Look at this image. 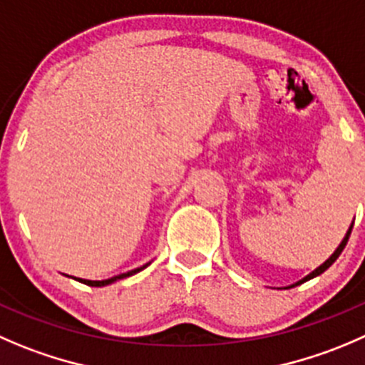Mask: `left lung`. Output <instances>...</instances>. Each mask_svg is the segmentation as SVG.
Wrapping results in <instances>:
<instances>
[{
  "label": "left lung",
  "mask_w": 365,
  "mask_h": 365,
  "mask_svg": "<svg viewBox=\"0 0 365 365\" xmlns=\"http://www.w3.org/2000/svg\"><path fill=\"white\" fill-rule=\"evenodd\" d=\"M351 230H353V222H351V226H349V230H348V232H346V235H344V239H342V242L339 244V247H337V250H335L334 253H331V257L328 258V260L324 262V264H321L319 267H317V269H314V271L310 272V274H307V277L303 278V280L296 282L294 285H299V284H303V282L310 280V278H316V277H319L321 272H324V271H327V269L330 267V265L334 264L335 260H337V258H339V255H341V253H342V250H344V247H346V244H348V239H349V235H351ZM294 285H291V287H294ZM291 287H289V289H291Z\"/></svg>",
  "instance_id": "1"
}]
</instances>
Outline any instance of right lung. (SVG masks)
Here are the masks:
<instances>
[{"mask_svg":"<svg viewBox=\"0 0 365 365\" xmlns=\"http://www.w3.org/2000/svg\"><path fill=\"white\" fill-rule=\"evenodd\" d=\"M151 262H148V264H144L143 267H137V269H132V271H128V272H123V274H118V277H114V278H108V280H83V278H78V282H81V284H85V285H91V287H105V285H110V284H114V282H118V280H123V278H128V277H132V274H135V272H139V271H143L144 267H148V265H150Z\"/></svg>","mask_w":365,"mask_h":365,"instance_id":"add662e5","label":"right lung"}]
</instances>
